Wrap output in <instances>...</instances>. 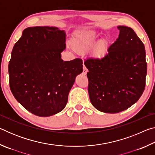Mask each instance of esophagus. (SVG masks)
Returning a JSON list of instances; mask_svg holds the SVG:
<instances>
[{
	"label": "esophagus",
	"instance_id": "1",
	"mask_svg": "<svg viewBox=\"0 0 155 155\" xmlns=\"http://www.w3.org/2000/svg\"><path fill=\"white\" fill-rule=\"evenodd\" d=\"M88 72V70H87V68H86L85 65H83V74H87V72Z\"/></svg>",
	"mask_w": 155,
	"mask_h": 155
}]
</instances>
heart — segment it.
<instances>
[{"mask_svg":"<svg viewBox=\"0 0 155 155\" xmlns=\"http://www.w3.org/2000/svg\"><path fill=\"white\" fill-rule=\"evenodd\" d=\"M100 34L94 31L80 33L75 36L73 40L74 48L81 52H85L91 49L96 44ZM108 41L101 40L94 48V55L97 58H103L108 52Z\"/></svg>","mask_w":155,"mask_h":155,"instance_id":"obj_1","label":"heart"}]
</instances>
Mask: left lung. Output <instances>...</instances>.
I'll use <instances>...</instances> for the list:
<instances>
[{"mask_svg":"<svg viewBox=\"0 0 155 155\" xmlns=\"http://www.w3.org/2000/svg\"><path fill=\"white\" fill-rule=\"evenodd\" d=\"M118 38L101 59H87L88 92L98 111L115 114L129 108L145 89L147 74L143 44L132 28L117 26Z\"/></svg>","mask_w":155,"mask_h":155,"instance_id":"obj_1","label":"left lung"}]
</instances>
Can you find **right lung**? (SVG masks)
Listing matches in <instances>:
<instances>
[{"label":"right lung","mask_w":155,"mask_h":155,"mask_svg":"<svg viewBox=\"0 0 155 155\" xmlns=\"http://www.w3.org/2000/svg\"><path fill=\"white\" fill-rule=\"evenodd\" d=\"M65 40V31L57 27H28L13 48L10 89L18 103L38 116L61 111L76 77L83 72L82 59H61Z\"/></svg>","instance_id":"add662e5"}]
</instances>
